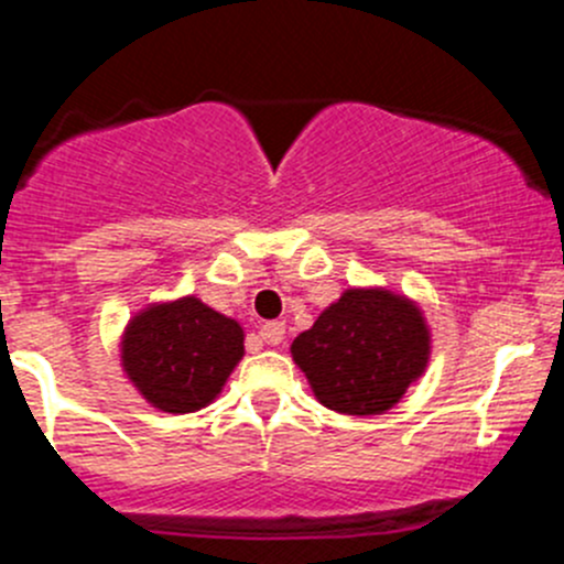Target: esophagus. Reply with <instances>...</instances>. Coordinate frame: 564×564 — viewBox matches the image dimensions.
<instances>
[{
	"label": "esophagus",
	"instance_id": "1",
	"mask_svg": "<svg viewBox=\"0 0 564 564\" xmlns=\"http://www.w3.org/2000/svg\"><path fill=\"white\" fill-rule=\"evenodd\" d=\"M260 339L265 345H280L284 339V323L282 321H269L260 326Z\"/></svg>",
	"mask_w": 564,
	"mask_h": 564
}]
</instances>
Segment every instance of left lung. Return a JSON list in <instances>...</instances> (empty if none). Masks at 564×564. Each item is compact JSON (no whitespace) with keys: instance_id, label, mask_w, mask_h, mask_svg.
I'll return each mask as SVG.
<instances>
[{"instance_id":"8db88e82","label":"left lung","mask_w":564,"mask_h":564,"mask_svg":"<svg viewBox=\"0 0 564 564\" xmlns=\"http://www.w3.org/2000/svg\"><path fill=\"white\" fill-rule=\"evenodd\" d=\"M431 326L414 299L389 288H348L290 345L317 403L378 416L403 400L431 361Z\"/></svg>"}]
</instances>
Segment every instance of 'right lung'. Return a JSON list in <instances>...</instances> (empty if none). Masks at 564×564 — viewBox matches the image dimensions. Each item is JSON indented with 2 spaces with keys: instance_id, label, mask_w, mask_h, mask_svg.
<instances>
[{
  "instance_id": "obj_1",
  "label": "right lung",
  "mask_w": 564,
  "mask_h": 564,
  "mask_svg": "<svg viewBox=\"0 0 564 564\" xmlns=\"http://www.w3.org/2000/svg\"><path fill=\"white\" fill-rule=\"evenodd\" d=\"M243 337L236 317L197 295L153 301L122 328L120 367L153 409L194 414L221 394L243 359Z\"/></svg>"
}]
</instances>
